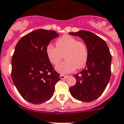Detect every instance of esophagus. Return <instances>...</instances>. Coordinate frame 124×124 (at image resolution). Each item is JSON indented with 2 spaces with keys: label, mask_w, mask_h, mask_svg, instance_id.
<instances>
[{
  "label": "esophagus",
  "mask_w": 124,
  "mask_h": 124,
  "mask_svg": "<svg viewBox=\"0 0 124 124\" xmlns=\"http://www.w3.org/2000/svg\"><path fill=\"white\" fill-rule=\"evenodd\" d=\"M67 77H68L67 75H64V74H61V75H60V78L62 79V80H63V79L67 78Z\"/></svg>",
  "instance_id": "34e87169"
}]
</instances>
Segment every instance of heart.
<instances>
[{"label":"heart","instance_id":"obj_1","mask_svg":"<svg viewBox=\"0 0 124 124\" xmlns=\"http://www.w3.org/2000/svg\"><path fill=\"white\" fill-rule=\"evenodd\" d=\"M46 55L49 61L57 65L64 57L66 60L56 67L57 72L65 74L85 66L88 59V48L82 41L69 35H64L56 40V46L49 44L46 47Z\"/></svg>","mask_w":124,"mask_h":124}]
</instances>
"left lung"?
<instances>
[{"mask_svg": "<svg viewBox=\"0 0 124 124\" xmlns=\"http://www.w3.org/2000/svg\"><path fill=\"white\" fill-rule=\"evenodd\" d=\"M69 34L83 39L89 52L85 69L74 76L76 83L70 87V93L78 101L92 102L101 96L109 82L111 54L105 41L93 32L79 31Z\"/></svg>", "mask_w": 124, "mask_h": 124, "instance_id": "1", "label": "left lung"}]
</instances>
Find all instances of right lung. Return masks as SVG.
<instances>
[{
    "mask_svg": "<svg viewBox=\"0 0 124 124\" xmlns=\"http://www.w3.org/2000/svg\"><path fill=\"white\" fill-rule=\"evenodd\" d=\"M59 36L54 31L38 29L28 33L16 44L12 58L11 76L25 100L38 105L52 98L60 79L46 55V47Z\"/></svg>",
    "mask_w": 124,
    "mask_h": 124,
    "instance_id": "add662e5",
    "label": "right lung"
}]
</instances>
